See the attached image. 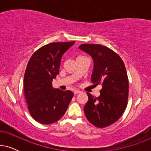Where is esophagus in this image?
I'll use <instances>...</instances> for the list:
<instances>
[{"label":"esophagus","mask_w":151,"mask_h":151,"mask_svg":"<svg viewBox=\"0 0 151 151\" xmlns=\"http://www.w3.org/2000/svg\"><path fill=\"white\" fill-rule=\"evenodd\" d=\"M80 93H81V91H79V90H76V91H74V94H75V95Z\"/></svg>","instance_id":"1"}]
</instances>
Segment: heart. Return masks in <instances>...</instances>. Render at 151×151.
I'll return each instance as SVG.
<instances>
[{"label": "heart", "mask_w": 151, "mask_h": 151, "mask_svg": "<svg viewBox=\"0 0 151 151\" xmlns=\"http://www.w3.org/2000/svg\"><path fill=\"white\" fill-rule=\"evenodd\" d=\"M79 57H81V56H79ZM79 57H78V58H79Z\"/></svg>", "instance_id": "b5f03b06"}]
</instances>
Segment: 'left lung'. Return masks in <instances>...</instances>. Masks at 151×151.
I'll list each match as a JSON object with an SVG mask.
<instances>
[{"label": "left lung", "instance_id": "8db88e82", "mask_svg": "<svg viewBox=\"0 0 151 151\" xmlns=\"http://www.w3.org/2000/svg\"><path fill=\"white\" fill-rule=\"evenodd\" d=\"M79 49L93 60L91 81L102 86L98 98L86 93L88 100L84 113L95 127H109L120 118L127 106L129 79L124 63L115 51L102 45L83 44Z\"/></svg>", "mask_w": 151, "mask_h": 151}]
</instances>
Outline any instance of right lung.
Here are the masks:
<instances>
[{
    "instance_id": "obj_1",
    "label": "right lung",
    "mask_w": 151,
    "mask_h": 151,
    "mask_svg": "<svg viewBox=\"0 0 151 151\" xmlns=\"http://www.w3.org/2000/svg\"><path fill=\"white\" fill-rule=\"evenodd\" d=\"M75 41L51 42L35 51L24 76V93L30 115L43 124H50L65 115L73 97L71 91L55 89L53 78L59 74L62 56Z\"/></svg>"
}]
</instances>
